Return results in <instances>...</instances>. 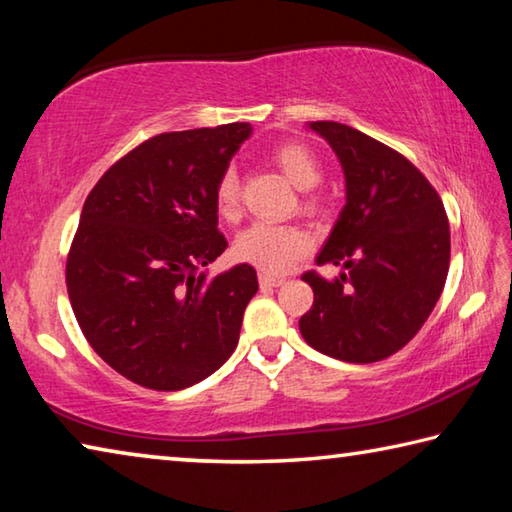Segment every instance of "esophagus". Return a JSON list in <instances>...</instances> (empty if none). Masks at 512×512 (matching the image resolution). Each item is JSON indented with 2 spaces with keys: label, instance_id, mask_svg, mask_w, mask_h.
I'll return each instance as SVG.
<instances>
[{
  "label": "esophagus",
  "instance_id": "34e87169",
  "mask_svg": "<svg viewBox=\"0 0 512 512\" xmlns=\"http://www.w3.org/2000/svg\"><path fill=\"white\" fill-rule=\"evenodd\" d=\"M259 284H262V287H280V284H284V277H277L271 273H259Z\"/></svg>",
  "mask_w": 512,
  "mask_h": 512
}]
</instances>
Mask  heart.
I'll return each instance as SVG.
<instances>
[{"mask_svg": "<svg viewBox=\"0 0 512 512\" xmlns=\"http://www.w3.org/2000/svg\"><path fill=\"white\" fill-rule=\"evenodd\" d=\"M273 162L282 169L298 189H311L323 176L318 158L309 146L289 142L273 151ZM216 210L225 219L237 214L239 205V180L237 173L228 169L216 183ZM311 250V235L291 223H266L259 221L248 225L235 241V253L241 262L262 268L264 273H284Z\"/></svg>", "mask_w": 512, "mask_h": 512, "instance_id": "heart-1", "label": "heart"}]
</instances>
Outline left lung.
I'll use <instances>...</instances> for the list:
<instances>
[{
  "label": "left lung",
  "mask_w": 512,
  "mask_h": 512,
  "mask_svg": "<svg viewBox=\"0 0 512 512\" xmlns=\"http://www.w3.org/2000/svg\"><path fill=\"white\" fill-rule=\"evenodd\" d=\"M332 146L345 176V205L316 264L341 266L334 280L305 273L314 305L300 334L327 357L372 363L404 348L436 307L449 271L443 201L413 164L339 121H309Z\"/></svg>",
  "instance_id": "obj_1"
}]
</instances>
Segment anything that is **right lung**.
Masks as SVG:
<instances>
[{"label": "right lung", "mask_w": 512, "mask_h": 512, "mask_svg": "<svg viewBox=\"0 0 512 512\" xmlns=\"http://www.w3.org/2000/svg\"><path fill=\"white\" fill-rule=\"evenodd\" d=\"M253 128L162 133L103 173L67 257V293L94 352L153 391H180L235 352L259 284L250 264L214 277L228 241L216 183Z\"/></svg>", "instance_id": "right-lung-1"}]
</instances>
